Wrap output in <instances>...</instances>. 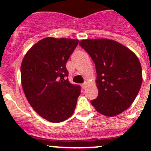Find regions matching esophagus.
Listing matches in <instances>:
<instances>
[{
    "label": "esophagus",
    "instance_id": "34e87169",
    "mask_svg": "<svg viewBox=\"0 0 151 151\" xmlns=\"http://www.w3.org/2000/svg\"><path fill=\"white\" fill-rule=\"evenodd\" d=\"M87 82H85V83H83V86H83V89H85V88H86V86H87Z\"/></svg>",
    "mask_w": 151,
    "mask_h": 151
}]
</instances>
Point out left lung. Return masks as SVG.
Wrapping results in <instances>:
<instances>
[{"instance_id":"8db88e82","label":"left lung","mask_w":151,"mask_h":151,"mask_svg":"<svg viewBox=\"0 0 151 151\" xmlns=\"http://www.w3.org/2000/svg\"><path fill=\"white\" fill-rule=\"evenodd\" d=\"M79 44L96 66L98 96L91 103L104 116H117L131 106L141 88L142 72L138 58L113 40L86 39Z\"/></svg>"}]
</instances>
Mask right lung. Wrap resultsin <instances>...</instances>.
<instances>
[{
	"label": "right lung",
	"mask_w": 151,
	"mask_h": 151,
	"mask_svg": "<svg viewBox=\"0 0 151 151\" xmlns=\"http://www.w3.org/2000/svg\"><path fill=\"white\" fill-rule=\"evenodd\" d=\"M78 40L46 37L31 47L20 67L23 92L41 117L61 122L74 114L80 87L69 83L66 63Z\"/></svg>",
	"instance_id": "obj_1"
}]
</instances>
